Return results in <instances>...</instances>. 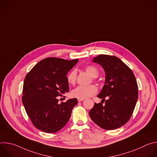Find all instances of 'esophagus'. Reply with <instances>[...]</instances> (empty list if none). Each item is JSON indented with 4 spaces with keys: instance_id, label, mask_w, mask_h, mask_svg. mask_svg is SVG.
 <instances>
[{
    "instance_id": "1",
    "label": "esophagus",
    "mask_w": 157,
    "mask_h": 157,
    "mask_svg": "<svg viewBox=\"0 0 157 157\" xmlns=\"http://www.w3.org/2000/svg\"><path fill=\"white\" fill-rule=\"evenodd\" d=\"M84 99H80V98H78V102H81V101H84Z\"/></svg>"
}]
</instances>
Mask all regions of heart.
Here are the masks:
<instances>
[{"label":"heart","instance_id":"b5f03b06","mask_svg":"<svg viewBox=\"0 0 157 157\" xmlns=\"http://www.w3.org/2000/svg\"><path fill=\"white\" fill-rule=\"evenodd\" d=\"M86 71L93 78H96L99 75L98 68L93 65H87L85 67ZM77 79V73L75 70H72L67 76V81L70 84H75ZM98 92V88L95 85L91 84L89 86H79L72 91V96L73 97L85 99L95 95Z\"/></svg>","mask_w":157,"mask_h":157}]
</instances>
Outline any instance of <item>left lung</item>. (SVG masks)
I'll use <instances>...</instances> for the list:
<instances>
[{
	"instance_id": "8db88e82",
	"label": "left lung",
	"mask_w": 157,
	"mask_h": 157,
	"mask_svg": "<svg viewBox=\"0 0 157 157\" xmlns=\"http://www.w3.org/2000/svg\"><path fill=\"white\" fill-rule=\"evenodd\" d=\"M93 61L102 66L105 80L98 95L102 102L94 103L89 113V116L104 129L118 128L129 121L135 109L138 99L136 77L129 67L116 56L99 55ZM104 101L105 104L102 105Z\"/></svg>"
}]
</instances>
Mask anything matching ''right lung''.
Here are the masks:
<instances>
[{
  "label": "right lung",
  "instance_id": "right-lung-1",
  "mask_svg": "<svg viewBox=\"0 0 157 157\" xmlns=\"http://www.w3.org/2000/svg\"><path fill=\"white\" fill-rule=\"evenodd\" d=\"M78 61V59L47 58L35 65L26 75L22 102L36 128L55 133L68 122L78 100L74 98L59 104L58 98L69 91L66 75Z\"/></svg>",
  "mask_w": 157,
  "mask_h": 157
}]
</instances>
